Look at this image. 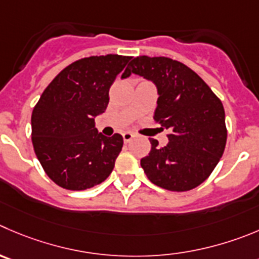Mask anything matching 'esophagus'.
I'll use <instances>...</instances> for the list:
<instances>
[{
	"label": "esophagus",
	"instance_id": "obj_1",
	"mask_svg": "<svg viewBox=\"0 0 259 259\" xmlns=\"http://www.w3.org/2000/svg\"><path fill=\"white\" fill-rule=\"evenodd\" d=\"M122 136H123V140H124L125 144H128V142H130L132 139H134L135 135L132 134V132H124V134H123Z\"/></svg>",
	"mask_w": 259,
	"mask_h": 259
}]
</instances>
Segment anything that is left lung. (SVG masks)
I'll use <instances>...</instances> for the list:
<instances>
[{
    "instance_id": "obj_1",
    "label": "left lung",
    "mask_w": 259,
    "mask_h": 259,
    "mask_svg": "<svg viewBox=\"0 0 259 259\" xmlns=\"http://www.w3.org/2000/svg\"><path fill=\"white\" fill-rule=\"evenodd\" d=\"M131 73L156 83L154 120L169 131L166 146L150 140L151 150L141 159L145 174L168 191L196 188L211 176L225 150L228 130L223 103L193 70L171 58L139 56L122 78Z\"/></svg>"
}]
</instances>
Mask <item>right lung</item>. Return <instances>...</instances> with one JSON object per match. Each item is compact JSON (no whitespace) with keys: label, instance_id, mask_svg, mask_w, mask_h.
Wrapping results in <instances>:
<instances>
[{"label":"right lung","instance_id":"add662e5","mask_svg":"<svg viewBox=\"0 0 259 259\" xmlns=\"http://www.w3.org/2000/svg\"><path fill=\"white\" fill-rule=\"evenodd\" d=\"M131 57L107 54L75 61L52 80L31 113V142L47 176L65 189L83 191L109 177L123 137L98 134L95 119Z\"/></svg>","mask_w":259,"mask_h":259}]
</instances>
